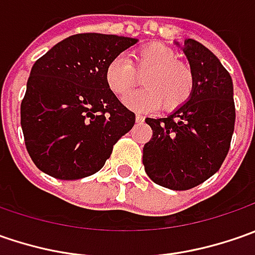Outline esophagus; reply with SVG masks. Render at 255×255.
Segmentation results:
<instances>
[{
    "label": "esophagus",
    "mask_w": 255,
    "mask_h": 255,
    "mask_svg": "<svg viewBox=\"0 0 255 255\" xmlns=\"http://www.w3.org/2000/svg\"><path fill=\"white\" fill-rule=\"evenodd\" d=\"M143 121H144V116L140 115V113H137L136 115V122H143Z\"/></svg>",
    "instance_id": "1"
}]
</instances>
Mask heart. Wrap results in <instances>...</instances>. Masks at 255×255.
Instances as JSON below:
<instances>
[{"label":"heart","instance_id":"1","mask_svg":"<svg viewBox=\"0 0 255 255\" xmlns=\"http://www.w3.org/2000/svg\"><path fill=\"white\" fill-rule=\"evenodd\" d=\"M136 74L144 75V89L129 93L123 103L134 111H152L162 105L174 111L190 99L194 74L176 52L163 44H149L134 54L133 65L125 56H116L105 69V82L118 96H123L136 85Z\"/></svg>","mask_w":255,"mask_h":255}]
</instances>
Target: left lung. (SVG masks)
Here are the masks:
<instances>
[{
	"mask_svg": "<svg viewBox=\"0 0 255 255\" xmlns=\"http://www.w3.org/2000/svg\"><path fill=\"white\" fill-rule=\"evenodd\" d=\"M194 74L190 99L164 118H146L153 137L143 147V164L156 184L189 190L221 167L229 149L236 108L233 81L219 58L194 39L174 42Z\"/></svg>",
	"mask_w": 255,
	"mask_h": 255,
	"instance_id": "8db88e82",
	"label": "left lung"
}]
</instances>
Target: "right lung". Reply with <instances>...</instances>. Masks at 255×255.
Here are the masks:
<instances>
[{
    "label": "right lung",
    "instance_id": "add662e5",
    "mask_svg": "<svg viewBox=\"0 0 255 255\" xmlns=\"http://www.w3.org/2000/svg\"><path fill=\"white\" fill-rule=\"evenodd\" d=\"M136 42L119 35L76 34L35 62L21 103V126L39 170L76 180L102 169L113 144L134 125V113L105 82V69Z\"/></svg>",
    "mask_w": 255,
    "mask_h": 255
}]
</instances>
